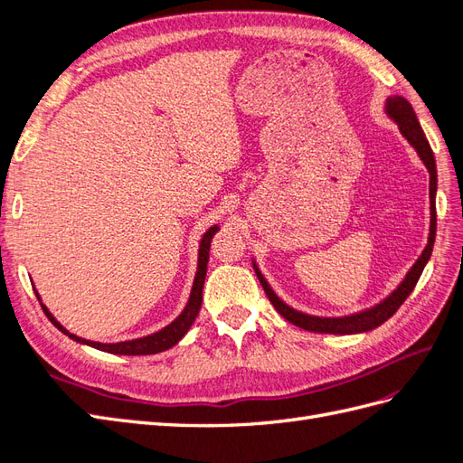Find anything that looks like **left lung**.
<instances>
[{"label":"left lung","instance_id":"left-lung-1","mask_svg":"<svg viewBox=\"0 0 463 463\" xmlns=\"http://www.w3.org/2000/svg\"><path fill=\"white\" fill-rule=\"evenodd\" d=\"M384 114L398 125L400 133L403 135V138H408V143L415 148L417 156L421 158V162L425 164L427 172L430 175L429 179V197H430V228H429V240L427 245L423 249L421 257L415 260V264L405 274V278L398 284V288L386 296L381 303H376L369 309H363L352 315H344V317H317V315H309L293 309L286 301L279 299L276 296V291L270 288V284L266 282V278L262 276L257 260L253 259V269L255 274L259 278L260 286L264 288L266 298L270 299V303L274 305V309L282 315L286 320H289L291 325H296L303 330L309 332H318V334H361V332H369L374 330L394 315L400 305L410 298V293L413 291L415 284L421 278V272L427 266L430 253H432V245H434V235H437V206H434V199H437V162H434V154L430 150V145L427 141V137L419 125V119L415 116V111L411 108V104L405 100L403 96H388L384 102Z\"/></svg>","mask_w":463,"mask_h":463}]
</instances>
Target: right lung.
I'll return each mask as SVG.
<instances>
[{"mask_svg":"<svg viewBox=\"0 0 463 463\" xmlns=\"http://www.w3.org/2000/svg\"><path fill=\"white\" fill-rule=\"evenodd\" d=\"M220 230V226H213L208 228V232L203 235V240L199 243V259H197V272H194V279H193V288L189 293V299L184 307V311H181L170 325L160 328L158 332H152L148 335H143V338H135V340H125V342H114V344H104V342H92V340H85L80 338L77 334L69 332L61 322H58L48 307L42 303L40 293L34 288L36 298L42 305V309H44L46 317L50 318L52 325L58 328L60 332H63L69 338L75 340L77 344L82 345H90L94 349H100V352L106 354H114V355H152V354H160L165 352V349L174 347L184 335L189 332V328L193 326L194 318H197L199 311H201V303H203V286H204V278H206V264H208V253H210V241H213V237L216 235V232Z\"/></svg>","mask_w":463,"mask_h":463,"instance_id":"add662e5","label":"right lung"}]
</instances>
